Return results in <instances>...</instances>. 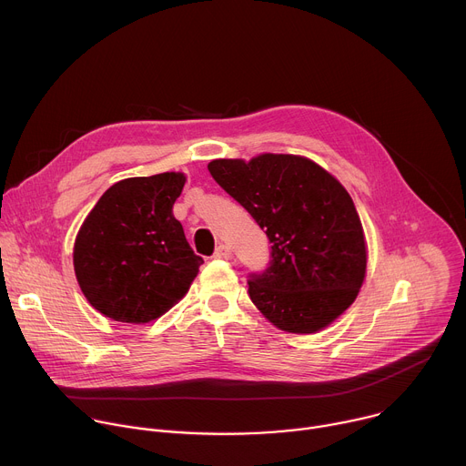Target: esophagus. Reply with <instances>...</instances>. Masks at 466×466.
I'll list each match as a JSON object with an SVG mask.
<instances>
[{"label":"esophagus","mask_w":466,"mask_h":466,"mask_svg":"<svg viewBox=\"0 0 466 466\" xmlns=\"http://www.w3.org/2000/svg\"><path fill=\"white\" fill-rule=\"evenodd\" d=\"M214 258H216V259H230V258H232V250H230V247L221 243L219 247H216Z\"/></svg>","instance_id":"34e87169"}]
</instances>
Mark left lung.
<instances>
[{
	"mask_svg": "<svg viewBox=\"0 0 466 466\" xmlns=\"http://www.w3.org/2000/svg\"><path fill=\"white\" fill-rule=\"evenodd\" d=\"M214 180L268 234V269L248 273V297L280 329L315 334L358 297L367 250L349 191L315 162L259 155L212 160Z\"/></svg>",
	"mask_w": 466,
	"mask_h": 466,
	"instance_id": "left-lung-1",
	"label": "left lung"
}]
</instances>
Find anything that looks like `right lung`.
<instances>
[{
    "mask_svg": "<svg viewBox=\"0 0 466 466\" xmlns=\"http://www.w3.org/2000/svg\"><path fill=\"white\" fill-rule=\"evenodd\" d=\"M184 182L182 173L119 180L85 219L74 268L81 291L103 315L149 322L187 293L205 261L173 216Z\"/></svg>",
    "mask_w": 466,
    "mask_h": 466,
    "instance_id": "obj_1",
    "label": "right lung"
}]
</instances>
